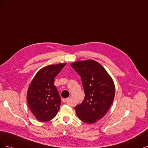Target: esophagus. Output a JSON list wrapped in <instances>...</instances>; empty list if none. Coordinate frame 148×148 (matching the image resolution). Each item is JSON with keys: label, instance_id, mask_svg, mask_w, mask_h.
I'll list each match as a JSON object with an SVG mask.
<instances>
[{"label": "esophagus", "instance_id": "esophagus-1", "mask_svg": "<svg viewBox=\"0 0 148 148\" xmlns=\"http://www.w3.org/2000/svg\"><path fill=\"white\" fill-rule=\"evenodd\" d=\"M70 99H71V98H68L63 99V101L64 103H69V101H70Z\"/></svg>", "mask_w": 148, "mask_h": 148}]
</instances>
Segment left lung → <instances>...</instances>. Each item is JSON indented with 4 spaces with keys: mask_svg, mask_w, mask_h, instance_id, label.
<instances>
[{
    "mask_svg": "<svg viewBox=\"0 0 148 148\" xmlns=\"http://www.w3.org/2000/svg\"><path fill=\"white\" fill-rule=\"evenodd\" d=\"M82 80L85 98L74 109L81 121L93 123L107 113L113 102L115 86L112 78L97 61L88 60L71 64Z\"/></svg>",
    "mask_w": 148,
    "mask_h": 148,
    "instance_id": "left-lung-1",
    "label": "left lung"
}]
</instances>
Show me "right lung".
Segmentation results:
<instances>
[{
  "mask_svg": "<svg viewBox=\"0 0 148 148\" xmlns=\"http://www.w3.org/2000/svg\"><path fill=\"white\" fill-rule=\"evenodd\" d=\"M66 63L51 64L38 71L27 93V101L32 113L38 121L47 122L58 113L61 98L54 80Z\"/></svg>",
  "mask_w": 148,
  "mask_h": 148,
  "instance_id": "right-lung-1",
  "label": "right lung"
}]
</instances>
